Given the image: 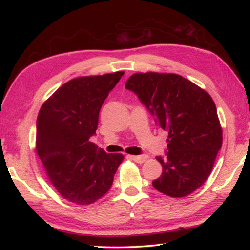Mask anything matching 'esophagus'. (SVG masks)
<instances>
[{
    "label": "esophagus",
    "instance_id": "obj_1",
    "mask_svg": "<svg viewBox=\"0 0 250 250\" xmlns=\"http://www.w3.org/2000/svg\"><path fill=\"white\" fill-rule=\"evenodd\" d=\"M129 158L137 163H143L147 160L146 155H129Z\"/></svg>",
    "mask_w": 250,
    "mask_h": 250
}]
</instances>
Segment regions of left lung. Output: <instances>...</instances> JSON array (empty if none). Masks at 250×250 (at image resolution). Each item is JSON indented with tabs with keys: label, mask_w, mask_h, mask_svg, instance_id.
<instances>
[{
	"label": "left lung",
	"mask_w": 250,
	"mask_h": 250,
	"mask_svg": "<svg viewBox=\"0 0 250 250\" xmlns=\"http://www.w3.org/2000/svg\"><path fill=\"white\" fill-rule=\"evenodd\" d=\"M125 88L138 95L167 131V158L158 156L162 174L152 182L171 197L188 196L205 183L223 145L216 105L207 92L176 74L137 73Z\"/></svg>",
	"instance_id": "8db88e82"
}]
</instances>
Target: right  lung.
<instances>
[{"label": "right lung", "instance_id": "add662e5", "mask_svg": "<svg viewBox=\"0 0 250 250\" xmlns=\"http://www.w3.org/2000/svg\"><path fill=\"white\" fill-rule=\"evenodd\" d=\"M124 74L74 78L42 105L35 151L50 183L66 201L78 205L98 201L111 188L125 159L97 149L89 140L98 128L101 105Z\"/></svg>", "mask_w": 250, "mask_h": 250}]
</instances>
